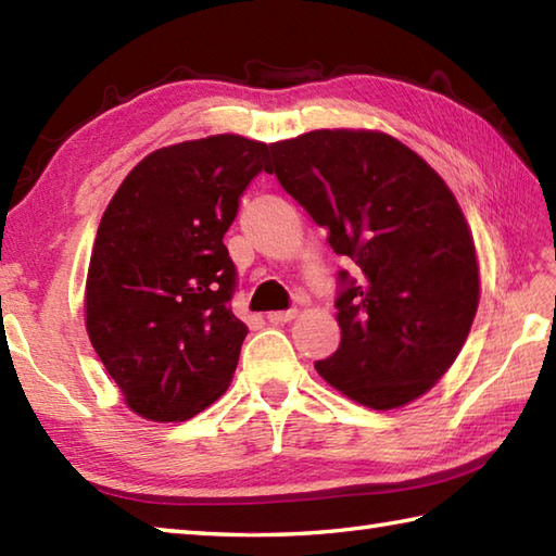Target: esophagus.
I'll use <instances>...</instances> for the list:
<instances>
[{
    "instance_id": "obj_1",
    "label": "esophagus",
    "mask_w": 556,
    "mask_h": 556,
    "mask_svg": "<svg viewBox=\"0 0 556 556\" xmlns=\"http://www.w3.org/2000/svg\"><path fill=\"white\" fill-rule=\"evenodd\" d=\"M296 317V308H289V311H275V313H267V320L271 325H285L289 320H293Z\"/></svg>"
}]
</instances>
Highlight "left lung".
<instances>
[{"instance_id": "left-lung-1", "label": "left lung", "mask_w": 556, "mask_h": 556, "mask_svg": "<svg viewBox=\"0 0 556 556\" xmlns=\"http://www.w3.org/2000/svg\"><path fill=\"white\" fill-rule=\"evenodd\" d=\"M267 172L351 267L337 271L339 349L317 372L377 410L428 392L480 296L473 236L446 184L396 138L346 128L275 143Z\"/></svg>"}]
</instances>
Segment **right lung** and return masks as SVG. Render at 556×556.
<instances>
[{
	"instance_id": "add662e5",
	"label": "right lung",
	"mask_w": 556,
	"mask_h": 556,
	"mask_svg": "<svg viewBox=\"0 0 556 556\" xmlns=\"http://www.w3.org/2000/svg\"><path fill=\"white\" fill-rule=\"evenodd\" d=\"M269 152L231 134L155 150L104 210L86 327L138 416L186 420L227 392L248 329L224 233Z\"/></svg>"
}]
</instances>
